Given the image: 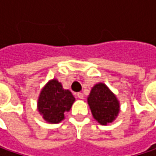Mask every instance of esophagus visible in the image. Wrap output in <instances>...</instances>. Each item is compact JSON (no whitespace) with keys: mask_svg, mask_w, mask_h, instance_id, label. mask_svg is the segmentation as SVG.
Returning a JSON list of instances; mask_svg holds the SVG:
<instances>
[{"mask_svg":"<svg viewBox=\"0 0 156 156\" xmlns=\"http://www.w3.org/2000/svg\"><path fill=\"white\" fill-rule=\"evenodd\" d=\"M77 96H78V98H80V99H83V98H84V94H83L82 92H78V94H77Z\"/></svg>","mask_w":156,"mask_h":156,"instance_id":"obj_1","label":"esophagus"}]
</instances>
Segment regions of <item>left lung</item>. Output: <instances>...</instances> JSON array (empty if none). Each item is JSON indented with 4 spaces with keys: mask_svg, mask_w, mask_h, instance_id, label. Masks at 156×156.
I'll return each instance as SVG.
<instances>
[{
    "mask_svg": "<svg viewBox=\"0 0 156 156\" xmlns=\"http://www.w3.org/2000/svg\"><path fill=\"white\" fill-rule=\"evenodd\" d=\"M87 102L93 118L100 125L112 123L118 116L119 112L118 98L103 83H98L91 88Z\"/></svg>",
    "mask_w": 156,
    "mask_h": 156,
    "instance_id": "left-lung-1",
    "label": "left lung"
}]
</instances>
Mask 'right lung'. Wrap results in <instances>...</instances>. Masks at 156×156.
<instances>
[{"mask_svg":"<svg viewBox=\"0 0 156 156\" xmlns=\"http://www.w3.org/2000/svg\"><path fill=\"white\" fill-rule=\"evenodd\" d=\"M75 98L69 90H65L57 79L50 80L40 92L37 101L38 112L47 122L57 124L65 119Z\"/></svg>","mask_w":156,"mask_h":156,"instance_id":"right-lung-1","label":"right lung"}]
</instances>
